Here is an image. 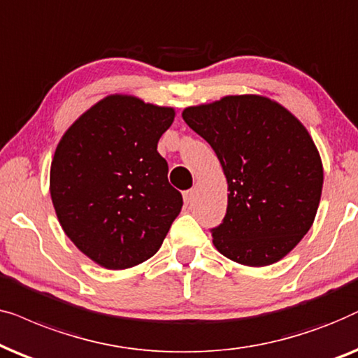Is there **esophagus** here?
Segmentation results:
<instances>
[{
	"mask_svg": "<svg viewBox=\"0 0 358 358\" xmlns=\"http://www.w3.org/2000/svg\"><path fill=\"white\" fill-rule=\"evenodd\" d=\"M193 198H194V189H187V192H183V199L187 204L192 203Z\"/></svg>",
	"mask_w": 358,
	"mask_h": 358,
	"instance_id": "34e87169",
	"label": "esophagus"
}]
</instances>
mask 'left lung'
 Masks as SVG:
<instances>
[{
    "mask_svg": "<svg viewBox=\"0 0 358 358\" xmlns=\"http://www.w3.org/2000/svg\"><path fill=\"white\" fill-rule=\"evenodd\" d=\"M183 119L221 162L227 211L211 229L224 257L264 266L306 236L322 192V164L304 126L278 103L255 94L187 108Z\"/></svg>",
    "mask_w": 358,
    "mask_h": 358,
    "instance_id": "8db88e82",
    "label": "left lung"
}]
</instances>
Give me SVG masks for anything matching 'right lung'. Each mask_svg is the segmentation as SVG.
<instances>
[{"mask_svg": "<svg viewBox=\"0 0 358 358\" xmlns=\"http://www.w3.org/2000/svg\"><path fill=\"white\" fill-rule=\"evenodd\" d=\"M171 108L114 94L65 132L50 166V196L60 226L101 266L139 265L160 249L183 206L157 152L173 122Z\"/></svg>", "mask_w": 358, "mask_h": 358, "instance_id": "right-lung-1", "label": "right lung"}]
</instances>
